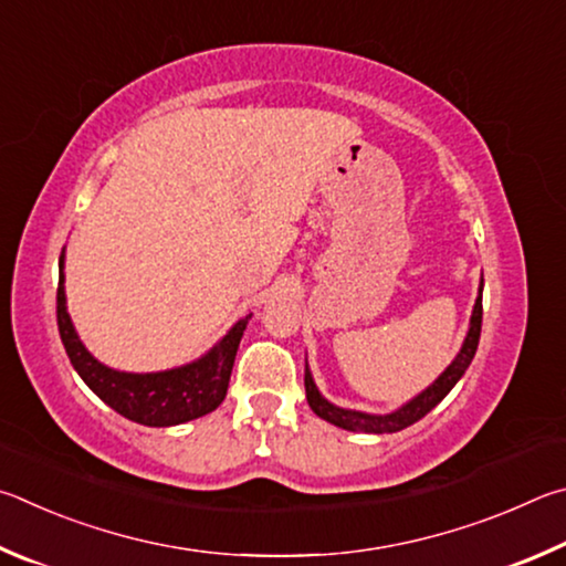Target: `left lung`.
<instances>
[{
    "label": "left lung",
    "mask_w": 566,
    "mask_h": 566,
    "mask_svg": "<svg viewBox=\"0 0 566 566\" xmlns=\"http://www.w3.org/2000/svg\"><path fill=\"white\" fill-rule=\"evenodd\" d=\"M482 285L484 283H480V295H478V301H474V308H472L468 338H464L458 358H454L448 365V370H444L428 390H422L418 398H412L410 402H405L402 408H398L395 412H388V415H368V412H358V410H345V408H338V405H333L323 398L318 388H315L308 365H305V398H308L311 410L318 415V418L335 424V428H343L350 432H370V434L400 432L405 428H410L412 422L422 420L424 415H428L434 405H438L444 395H448L454 385H458L464 370L470 368L474 353H478L480 331H482Z\"/></svg>",
    "instance_id": "8db88e82"
}]
</instances>
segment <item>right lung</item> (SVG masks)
Listing matches in <instances>:
<instances>
[{"label": "right lung", "mask_w": 566, "mask_h": 566, "mask_svg": "<svg viewBox=\"0 0 566 566\" xmlns=\"http://www.w3.org/2000/svg\"><path fill=\"white\" fill-rule=\"evenodd\" d=\"M59 268H64V253L59 258ZM248 321L251 315L238 321L203 358L181 365V368L164 373H118L98 363L78 340L66 313L64 273L59 277L56 289L59 335H62L74 370L108 408L124 415L126 420L148 424V428H171V424L203 418L223 402L238 343L243 338Z\"/></svg>", "instance_id": "obj_1"}]
</instances>
